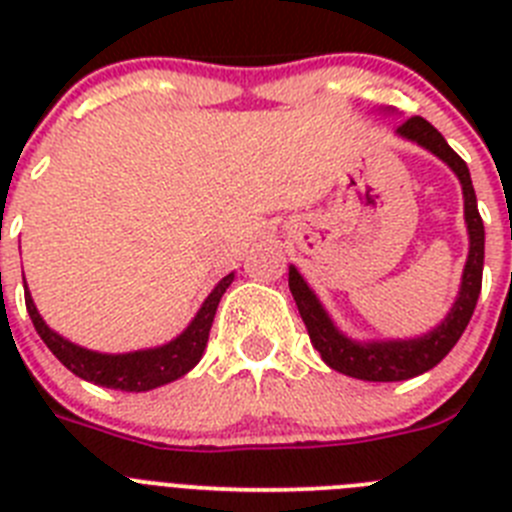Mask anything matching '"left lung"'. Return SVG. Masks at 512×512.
Segmentation results:
<instances>
[{
  "label": "left lung",
  "instance_id": "8db88e82",
  "mask_svg": "<svg viewBox=\"0 0 512 512\" xmlns=\"http://www.w3.org/2000/svg\"><path fill=\"white\" fill-rule=\"evenodd\" d=\"M397 135L405 140H413L425 151L438 156L443 164L449 166L461 182L464 192V220H467L469 233V256L461 274L459 297L449 315L441 320L433 330L408 341H354L343 336L341 330L333 325L330 315L320 300L315 297L300 271L289 266V292L295 297L297 310L302 315L307 333H310L312 346L318 348L325 364L346 377L364 379V382H402V379L418 377L428 372L443 356L449 354L456 341L461 338L464 328L472 320V312L477 307L479 289H482V266H485V225L477 210V194L472 187L464 158L443 140V135L433 128L431 122L423 117H410L397 128Z\"/></svg>",
  "mask_w": 512,
  "mask_h": 512
}]
</instances>
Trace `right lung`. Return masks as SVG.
<instances>
[{"instance_id":"1","label":"right lung","mask_w":512,"mask_h":512,"mask_svg":"<svg viewBox=\"0 0 512 512\" xmlns=\"http://www.w3.org/2000/svg\"><path fill=\"white\" fill-rule=\"evenodd\" d=\"M230 282H233V274H228V277L217 282V287L207 295L200 312L194 315V320L187 325L182 336H176L174 341L164 343V346L146 348V351H130V354H97V351L81 348L76 343L66 341L63 336H58L56 330L48 328L45 320L40 318L38 307H35L27 287L25 305L45 346L51 348L53 356L69 372H74L76 377L99 384V387H110V390L148 392L161 387V384H169L174 379L184 377L189 369L200 364L202 354H205L207 338H210L217 305H220V297L225 295V289L230 287Z\"/></svg>"}]
</instances>
